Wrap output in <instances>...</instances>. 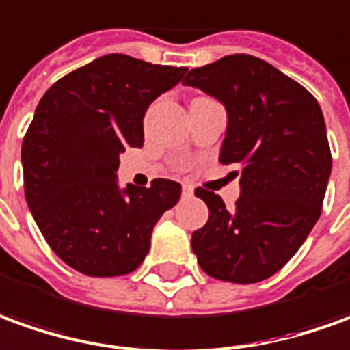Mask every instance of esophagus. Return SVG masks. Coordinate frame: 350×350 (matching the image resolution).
Listing matches in <instances>:
<instances>
[{
	"mask_svg": "<svg viewBox=\"0 0 350 350\" xmlns=\"http://www.w3.org/2000/svg\"><path fill=\"white\" fill-rule=\"evenodd\" d=\"M192 192H194V189H192L190 185H183V196H185V198L192 196Z\"/></svg>",
	"mask_w": 350,
	"mask_h": 350,
	"instance_id": "34e87169",
	"label": "esophagus"
}]
</instances>
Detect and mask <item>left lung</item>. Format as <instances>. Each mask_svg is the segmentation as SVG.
Listing matches in <instances>:
<instances>
[{
  "label": "left lung",
  "mask_w": 350,
  "mask_h": 350,
  "mask_svg": "<svg viewBox=\"0 0 350 350\" xmlns=\"http://www.w3.org/2000/svg\"><path fill=\"white\" fill-rule=\"evenodd\" d=\"M185 85L221 100L228 125L219 161L240 165L232 209L206 189L209 209L192 232L202 271L217 280L255 284L295 255L322 213L332 152L318 100L295 79L252 55H228L190 70Z\"/></svg>",
  "instance_id": "1"
}]
</instances>
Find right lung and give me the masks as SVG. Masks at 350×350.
<instances>
[{"mask_svg":"<svg viewBox=\"0 0 350 350\" xmlns=\"http://www.w3.org/2000/svg\"><path fill=\"white\" fill-rule=\"evenodd\" d=\"M185 72L112 53L60 78L36 108L23 141L24 196L51 250L81 274L133 272L179 202L175 180L122 190L116 171L127 146H143L146 108Z\"/></svg>","mask_w":350,"mask_h":350,"instance_id":"1","label":"right lung"}]
</instances>
